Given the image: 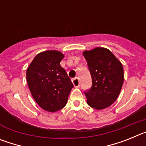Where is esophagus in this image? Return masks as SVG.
I'll use <instances>...</instances> for the list:
<instances>
[{"mask_svg": "<svg viewBox=\"0 0 146 146\" xmlns=\"http://www.w3.org/2000/svg\"><path fill=\"white\" fill-rule=\"evenodd\" d=\"M72 83L74 85V87L78 88L80 86V80L77 77H75L74 79H72Z\"/></svg>", "mask_w": 146, "mask_h": 146, "instance_id": "obj_1", "label": "esophagus"}]
</instances>
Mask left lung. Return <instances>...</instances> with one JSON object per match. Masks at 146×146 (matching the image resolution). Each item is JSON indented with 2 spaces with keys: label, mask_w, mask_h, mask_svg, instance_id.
<instances>
[{
  "label": "left lung",
  "mask_w": 146,
  "mask_h": 146,
  "mask_svg": "<svg viewBox=\"0 0 146 146\" xmlns=\"http://www.w3.org/2000/svg\"><path fill=\"white\" fill-rule=\"evenodd\" d=\"M82 55L92 77V87L85 92L88 104L96 110L108 108L116 100L123 86L122 64L104 47L85 50Z\"/></svg>",
  "instance_id": "obj_1"
}]
</instances>
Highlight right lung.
Wrapping results in <instances>:
<instances>
[{"label":"right lung","instance_id":"1","mask_svg":"<svg viewBox=\"0 0 146 146\" xmlns=\"http://www.w3.org/2000/svg\"><path fill=\"white\" fill-rule=\"evenodd\" d=\"M64 57L58 50L44 51L36 55L27 69V83L32 96L47 112L64 108L74 87L60 64Z\"/></svg>","mask_w":146,"mask_h":146}]
</instances>
